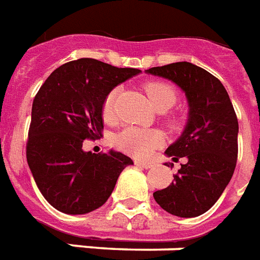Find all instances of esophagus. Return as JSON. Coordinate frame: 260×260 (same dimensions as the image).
<instances>
[{
	"instance_id": "esophagus-1",
	"label": "esophagus",
	"mask_w": 260,
	"mask_h": 260,
	"mask_svg": "<svg viewBox=\"0 0 260 260\" xmlns=\"http://www.w3.org/2000/svg\"><path fill=\"white\" fill-rule=\"evenodd\" d=\"M135 164L142 167V168H151L153 167V162H150V161H140V159H136Z\"/></svg>"
}]
</instances>
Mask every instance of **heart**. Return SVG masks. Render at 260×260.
<instances>
[{"mask_svg": "<svg viewBox=\"0 0 260 260\" xmlns=\"http://www.w3.org/2000/svg\"><path fill=\"white\" fill-rule=\"evenodd\" d=\"M118 88H113L106 95L102 114L106 121H113L115 118V99L118 96ZM145 92L147 98L154 106V109L161 105H167L168 109L176 102V91L174 86L162 81H150L145 84ZM162 143V136L158 131L145 129L138 126H128L121 131L114 138V145L125 153L135 157H147Z\"/></svg>", "mask_w": 260, "mask_h": 260, "instance_id": "b5f03b06", "label": "heart"}]
</instances>
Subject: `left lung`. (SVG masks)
<instances>
[{"label": "left lung", "mask_w": 260, "mask_h": 260, "mask_svg": "<svg viewBox=\"0 0 260 260\" xmlns=\"http://www.w3.org/2000/svg\"><path fill=\"white\" fill-rule=\"evenodd\" d=\"M150 74L184 91L190 114L183 134L167 149L175 162L184 158L174 182L153 193L167 212L194 218L207 212L230 182L238 155V121L228 91L211 73L189 61L151 67Z\"/></svg>", "instance_id": "obj_1"}]
</instances>
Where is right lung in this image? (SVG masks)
Returning a JSON list of instances; mask_svg holds the SVG:
<instances>
[{"label":"right lung","mask_w":260,"mask_h":260,"mask_svg":"<svg viewBox=\"0 0 260 260\" xmlns=\"http://www.w3.org/2000/svg\"><path fill=\"white\" fill-rule=\"evenodd\" d=\"M138 69H120L91 57L61 64L32 101L26 157L41 194L69 215L95 211L109 200L122 169L134 164L118 151H84L85 139L103 132L106 95Z\"/></svg>","instance_id":"right-lung-1"}]
</instances>
